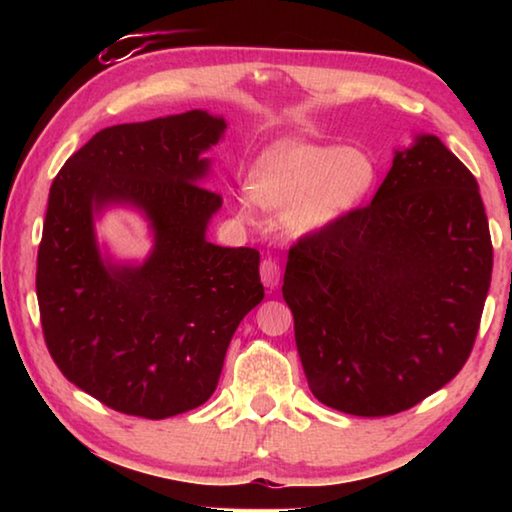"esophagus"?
<instances>
[{
  "label": "esophagus",
  "instance_id": "34e87169",
  "mask_svg": "<svg viewBox=\"0 0 512 512\" xmlns=\"http://www.w3.org/2000/svg\"><path fill=\"white\" fill-rule=\"evenodd\" d=\"M259 275H262L266 289H277V284H280V262L275 257H266L259 266Z\"/></svg>",
  "mask_w": 512,
  "mask_h": 512
}]
</instances>
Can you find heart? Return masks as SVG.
<instances>
[{
  "instance_id": "1",
  "label": "heart",
  "mask_w": 512,
  "mask_h": 512,
  "mask_svg": "<svg viewBox=\"0 0 512 512\" xmlns=\"http://www.w3.org/2000/svg\"><path fill=\"white\" fill-rule=\"evenodd\" d=\"M377 162L357 146L277 142L259 155L248 176L253 201L287 210L284 223L296 235H316L359 212L377 185ZM248 214L250 201L239 203Z\"/></svg>"
}]
</instances>
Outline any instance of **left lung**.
Wrapping results in <instances>:
<instances>
[{"instance_id":"8db88e82","label":"left lung","mask_w":512,"mask_h":512,"mask_svg":"<svg viewBox=\"0 0 512 512\" xmlns=\"http://www.w3.org/2000/svg\"><path fill=\"white\" fill-rule=\"evenodd\" d=\"M490 277L476 178L415 135L370 205L289 250L282 296L311 393L361 418L436 393L470 357Z\"/></svg>"}]
</instances>
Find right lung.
<instances>
[{
  "instance_id": "add662e5",
  "label": "right lung",
  "mask_w": 512,
  "mask_h": 512,
  "mask_svg": "<svg viewBox=\"0 0 512 512\" xmlns=\"http://www.w3.org/2000/svg\"><path fill=\"white\" fill-rule=\"evenodd\" d=\"M207 110L103 128L49 189L36 291L60 372L110 409L149 420L192 411L219 384L232 334L264 298L255 248L207 241L221 196L201 183L225 133ZM128 206L150 223L144 263L103 254L93 219Z\"/></svg>"
}]
</instances>
